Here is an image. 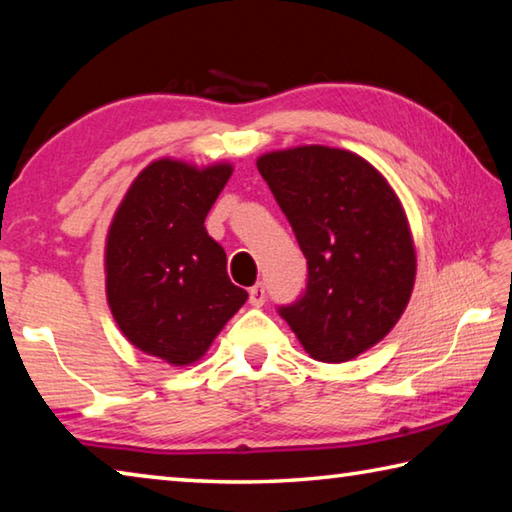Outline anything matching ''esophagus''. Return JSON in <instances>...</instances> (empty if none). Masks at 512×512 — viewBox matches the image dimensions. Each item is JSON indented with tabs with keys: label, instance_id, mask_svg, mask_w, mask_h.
Segmentation results:
<instances>
[{
	"label": "esophagus",
	"instance_id": "esophagus-1",
	"mask_svg": "<svg viewBox=\"0 0 512 512\" xmlns=\"http://www.w3.org/2000/svg\"><path fill=\"white\" fill-rule=\"evenodd\" d=\"M248 300H250V304H253V306H262L266 302V286L262 282H257L255 286H250Z\"/></svg>",
	"mask_w": 512,
	"mask_h": 512
}]
</instances>
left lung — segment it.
<instances>
[{
  "instance_id": "1",
  "label": "left lung",
  "mask_w": 512,
  "mask_h": 512,
  "mask_svg": "<svg viewBox=\"0 0 512 512\" xmlns=\"http://www.w3.org/2000/svg\"><path fill=\"white\" fill-rule=\"evenodd\" d=\"M257 170L309 266L304 295L280 315L311 358L360 356L394 329L414 288L416 253L401 201L374 165L338 147L268 152Z\"/></svg>"
}]
</instances>
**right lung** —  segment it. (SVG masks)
<instances>
[{
    "label": "right lung",
    "mask_w": 512,
    "mask_h": 512,
    "mask_svg": "<svg viewBox=\"0 0 512 512\" xmlns=\"http://www.w3.org/2000/svg\"><path fill=\"white\" fill-rule=\"evenodd\" d=\"M230 174V163L154 161L129 185L107 232L111 315L136 349L174 367L197 362L248 300L203 226Z\"/></svg>",
    "instance_id": "obj_1"
}]
</instances>
